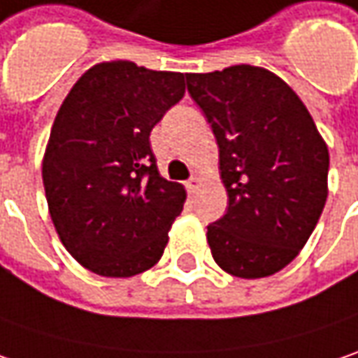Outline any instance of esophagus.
Segmentation results:
<instances>
[{
	"instance_id": "obj_1",
	"label": "esophagus",
	"mask_w": 358,
	"mask_h": 358,
	"mask_svg": "<svg viewBox=\"0 0 358 358\" xmlns=\"http://www.w3.org/2000/svg\"><path fill=\"white\" fill-rule=\"evenodd\" d=\"M200 186H202V180H200V176H192V178L186 182V188H188L192 194L200 190Z\"/></svg>"
}]
</instances>
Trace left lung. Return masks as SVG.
I'll list each match as a JSON object with an SVG mask.
<instances>
[{
	"instance_id": "obj_1",
	"label": "left lung",
	"mask_w": 358,
	"mask_h": 358,
	"mask_svg": "<svg viewBox=\"0 0 358 358\" xmlns=\"http://www.w3.org/2000/svg\"><path fill=\"white\" fill-rule=\"evenodd\" d=\"M218 144L226 214L208 226L216 264L238 278L282 271L313 234L329 194V148L285 80L257 66L186 73Z\"/></svg>"
}]
</instances>
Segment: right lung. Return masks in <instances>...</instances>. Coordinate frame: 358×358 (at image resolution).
Masks as SVG:
<instances>
[{"label":"right lung","mask_w":358,"mask_h":358,"mask_svg":"<svg viewBox=\"0 0 358 358\" xmlns=\"http://www.w3.org/2000/svg\"><path fill=\"white\" fill-rule=\"evenodd\" d=\"M184 92L178 71L101 62L57 110L41 178L57 236L87 271L128 278L162 258L186 190L160 176L150 132Z\"/></svg>","instance_id":"obj_1"}]
</instances>
